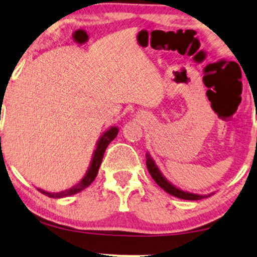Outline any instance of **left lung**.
<instances>
[{"mask_svg": "<svg viewBox=\"0 0 257 257\" xmlns=\"http://www.w3.org/2000/svg\"><path fill=\"white\" fill-rule=\"evenodd\" d=\"M146 166L149 170L151 177L153 178V180L164 189L165 192H167L168 194L175 196V198L184 199V200H201L205 198H209L210 195H213L214 193H209V194H195V193H191L187 191H182V189L175 187L173 184H171L166 178L164 177V174L161 173L159 167L157 166L156 161L153 160V158L151 157L150 152H146Z\"/></svg>", "mask_w": 257, "mask_h": 257, "instance_id": "1", "label": "left lung"}]
</instances>
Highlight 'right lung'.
<instances>
[{"mask_svg": "<svg viewBox=\"0 0 257 257\" xmlns=\"http://www.w3.org/2000/svg\"><path fill=\"white\" fill-rule=\"evenodd\" d=\"M118 132H119V128L117 127V126H111V127H108L106 131H105L103 135L99 137V139L97 140L96 149H94V151H93L92 158H91L90 166H89V168H87L85 175H84L83 179L78 182V184L73 185L71 188L65 189V191H62V192H57V193L47 192V191H43V189H41V188H37L38 191H40L41 193H43L44 195L49 196V198L61 199V198H65V196L77 194V193L82 192L83 189L89 187V186L92 184V181L97 177L98 171H99V167L101 164V160H103L105 150H106L108 144H110L112 140L117 137Z\"/></svg>", "mask_w": 257, "mask_h": 257, "instance_id": "right-lung-1", "label": "right lung"}]
</instances>
